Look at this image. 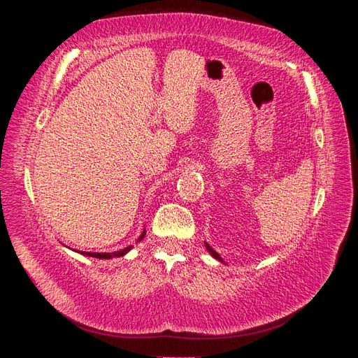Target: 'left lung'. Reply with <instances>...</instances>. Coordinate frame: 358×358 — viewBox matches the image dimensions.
Returning a JSON list of instances; mask_svg holds the SVG:
<instances>
[{"mask_svg":"<svg viewBox=\"0 0 358 358\" xmlns=\"http://www.w3.org/2000/svg\"><path fill=\"white\" fill-rule=\"evenodd\" d=\"M204 245H206V249H208V251H209V254H210L215 259H218V262H221V263H222V258L220 257V254L216 252V251H213V249L209 246V243H206V242H204Z\"/></svg>","mask_w":358,"mask_h":358,"instance_id":"8db88e82","label":"left lung"}]
</instances>
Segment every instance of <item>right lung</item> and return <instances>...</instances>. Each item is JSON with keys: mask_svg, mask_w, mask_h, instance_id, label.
Returning a JSON list of instances; mask_svg holds the SVG:
<instances>
[{"mask_svg": "<svg viewBox=\"0 0 358 358\" xmlns=\"http://www.w3.org/2000/svg\"><path fill=\"white\" fill-rule=\"evenodd\" d=\"M145 236H146V230H143V233L140 234V237H138V241H137V242L143 241V237H145ZM131 248H133V245H129V246H127V248L121 249V251H115V252H85V251H76V252H79V254L86 255V257L100 258V259H110V258H115V257H124V255H127L129 251H131ZM73 251H74V249H73Z\"/></svg>", "mask_w": 358, "mask_h": 358, "instance_id": "obj_1", "label": "right lung"}]
</instances>
